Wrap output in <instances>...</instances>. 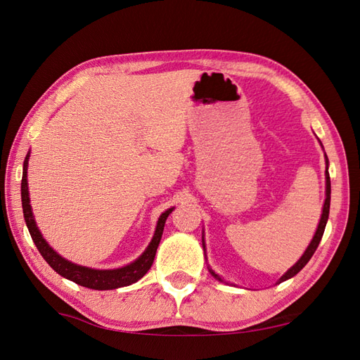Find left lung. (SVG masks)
I'll use <instances>...</instances> for the list:
<instances>
[{"label":"left lung","instance_id":"8db88e82","mask_svg":"<svg viewBox=\"0 0 360 360\" xmlns=\"http://www.w3.org/2000/svg\"><path fill=\"white\" fill-rule=\"evenodd\" d=\"M319 139V138H317ZM319 143H320V146L323 147V144H321V141L319 139ZM324 150V148H323ZM324 159H326V171H324V176H326V198H324V204H323V210H321V216H320V222H319V226H317V230H315V234H314V237H312V240L309 242V245H308V248L304 249V252L302 254V257L296 261V264H292L284 275H282L278 281H276V284H281V282H284V281H287V279H291L292 276H296L299 271L308 264V261L311 259V257L314 255V252L315 250H317V248H319V245H320V242H321V237H323V233H324V228H326V224H328V219H329V210H330V177H329V159H328V156H326V153H324ZM201 240H202V249H204V258H205V263H207V248H205V237H204V230H202V237H201ZM207 269H209V271H210V275L214 278V279H217L219 282H224V284H228V285H233V287H237L236 284H230V282H226L222 276H219L216 274V271L210 267V264H207Z\"/></svg>","mask_w":360,"mask_h":360}]
</instances>
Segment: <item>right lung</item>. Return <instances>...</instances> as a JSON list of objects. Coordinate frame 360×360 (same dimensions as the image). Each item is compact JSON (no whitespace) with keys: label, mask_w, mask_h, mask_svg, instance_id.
<instances>
[{"label":"right lung","mask_w":360,"mask_h":360,"mask_svg":"<svg viewBox=\"0 0 360 360\" xmlns=\"http://www.w3.org/2000/svg\"><path fill=\"white\" fill-rule=\"evenodd\" d=\"M30 153L31 151L28 150V153L24 160L22 183H20V198H22L24 219H25L28 231L31 234L32 242H34L40 255L45 258L46 263L63 278H66L81 287H86L91 290L122 288V287L132 285L141 278H143L150 270L151 264H153L156 250H158V246H159L160 238H162L163 226H165V222H167V217L169 216V213L174 209H176V207L167 209L159 216L156 228H155V234H153V237H151L148 246L146 248L143 254H141L135 261H132V263H129L122 267H117V269H93V267L76 264V263H73V261H69L68 258L61 257L57 250L46 242V238L43 237L41 231L39 230V226L36 224L34 214H32V209L30 204L31 200H30V189H28Z\"/></svg>","instance_id":"add662e5"}]
</instances>
